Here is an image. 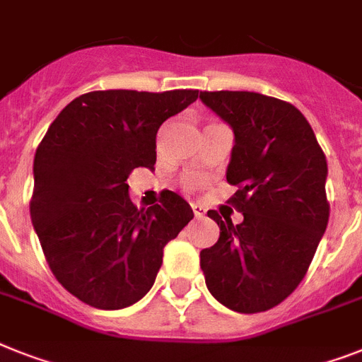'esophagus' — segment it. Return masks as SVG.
Returning a JSON list of instances; mask_svg holds the SVG:
<instances>
[{
    "label": "esophagus",
    "instance_id": "34e87169",
    "mask_svg": "<svg viewBox=\"0 0 362 362\" xmlns=\"http://www.w3.org/2000/svg\"><path fill=\"white\" fill-rule=\"evenodd\" d=\"M192 211H194V216H196V218L205 216V207H203V205H199V203L192 205Z\"/></svg>",
    "mask_w": 362,
    "mask_h": 362
}]
</instances>
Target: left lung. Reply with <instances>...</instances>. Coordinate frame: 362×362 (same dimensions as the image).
I'll use <instances>...</instances> for the list:
<instances>
[{
  "label": "left lung",
  "mask_w": 362,
  "mask_h": 362,
  "mask_svg": "<svg viewBox=\"0 0 362 362\" xmlns=\"http://www.w3.org/2000/svg\"><path fill=\"white\" fill-rule=\"evenodd\" d=\"M199 100L235 133L229 198L244 216L233 226L209 211L220 228L199 253L209 292L237 313L279 305L305 277L327 228V160L315 131L294 105L257 92H199Z\"/></svg>",
  "instance_id": "left-lung-1"
}]
</instances>
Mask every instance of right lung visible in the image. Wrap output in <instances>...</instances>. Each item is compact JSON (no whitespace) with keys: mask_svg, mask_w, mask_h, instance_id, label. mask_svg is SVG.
I'll list each match as a JSON object with an SVG mask.
<instances>
[{"mask_svg":"<svg viewBox=\"0 0 362 362\" xmlns=\"http://www.w3.org/2000/svg\"><path fill=\"white\" fill-rule=\"evenodd\" d=\"M198 90H95L59 112L35 153L33 228L53 276L95 309L144 298L163 250L194 218L175 192L136 209L127 177L153 168L157 131Z\"/></svg>","mask_w":362,"mask_h":362,"instance_id":"right-lung-1","label":"right lung"}]
</instances>
